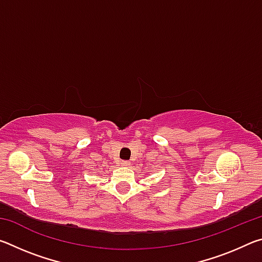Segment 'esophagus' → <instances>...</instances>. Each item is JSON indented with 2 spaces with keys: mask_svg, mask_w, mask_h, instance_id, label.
Returning a JSON list of instances; mask_svg holds the SVG:
<instances>
[{
  "mask_svg": "<svg viewBox=\"0 0 262 262\" xmlns=\"http://www.w3.org/2000/svg\"><path fill=\"white\" fill-rule=\"evenodd\" d=\"M120 165H121V166H123V167H128V166L130 165V163L128 162V161H122V162L120 163Z\"/></svg>",
  "mask_w": 262,
  "mask_h": 262,
  "instance_id": "esophagus-1",
  "label": "esophagus"
}]
</instances>
